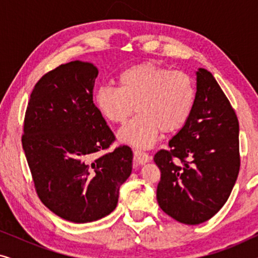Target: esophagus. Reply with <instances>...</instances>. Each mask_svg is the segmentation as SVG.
Wrapping results in <instances>:
<instances>
[{
	"instance_id": "34e87169",
	"label": "esophagus",
	"mask_w": 258,
	"mask_h": 258,
	"mask_svg": "<svg viewBox=\"0 0 258 258\" xmlns=\"http://www.w3.org/2000/svg\"><path fill=\"white\" fill-rule=\"evenodd\" d=\"M134 160H135L136 163L139 164H144L147 162H149L150 157L147 153H144L142 150H134Z\"/></svg>"
}]
</instances>
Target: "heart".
<instances>
[{
	"mask_svg": "<svg viewBox=\"0 0 258 258\" xmlns=\"http://www.w3.org/2000/svg\"><path fill=\"white\" fill-rule=\"evenodd\" d=\"M191 77L154 63H141L123 70L118 88L101 86L95 104L108 122L123 124L134 110L137 116L119 130L122 142L149 148L164 134L177 132L185 124L195 103Z\"/></svg>",
	"mask_w": 258,
	"mask_h": 258,
	"instance_id": "1",
	"label": "heart"
}]
</instances>
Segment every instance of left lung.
<instances>
[{"label":"left lung","instance_id":"8db88e82","mask_svg":"<svg viewBox=\"0 0 258 258\" xmlns=\"http://www.w3.org/2000/svg\"><path fill=\"white\" fill-rule=\"evenodd\" d=\"M238 119L213 74L196 72V96L190 117L155 154L161 170L157 202L184 224L210 220L230 196L239 171Z\"/></svg>","mask_w":258,"mask_h":258}]
</instances>
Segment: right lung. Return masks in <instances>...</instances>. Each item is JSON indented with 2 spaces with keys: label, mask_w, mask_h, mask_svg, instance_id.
<instances>
[{
  "label": "right lung",
  "mask_w": 258,
  "mask_h": 258,
  "mask_svg": "<svg viewBox=\"0 0 258 258\" xmlns=\"http://www.w3.org/2000/svg\"><path fill=\"white\" fill-rule=\"evenodd\" d=\"M97 75L89 62L58 66L35 84L24 117L22 146L37 195L74 223L114 211L133 169L128 146L97 155L115 141L93 101Z\"/></svg>",
  "instance_id": "1"
}]
</instances>
